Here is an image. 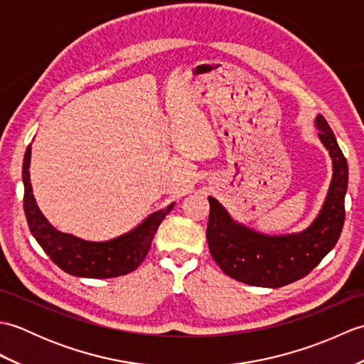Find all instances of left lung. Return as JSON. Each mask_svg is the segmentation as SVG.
<instances>
[{
	"label": "left lung",
	"instance_id": "obj_1",
	"mask_svg": "<svg viewBox=\"0 0 364 364\" xmlns=\"http://www.w3.org/2000/svg\"><path fill=\"white\" fill-rule=\"evenodd\" d=\"M316 127L333 162V176L321 213L301 233L282 236L258 233L235 222L218 200L208 197V247L223 274L245 284L280 288L310 274L336 245L344 225L349 168L333 131L322 115L316 117Z\"/></svg>",
	"mask_w": 364,
	"mask_h": 364
}]
</instances>
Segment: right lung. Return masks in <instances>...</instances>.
<instances>
[{
    "label": "right lung",
    "mask_w": 364,
    "mask_h": 364,
    "mask_svg": "<svg viewBox=\"0 0 364 364\" xmlns=\"http://www.w3.org/2000/svg\"><path fill=\"white\" fill-rule=\"evenodd\" d=\"M31 145L23 159V208L31 233L51 261L64 272L84 278H112L127 275L141 264L150 250L159 223L172 211L175 203L150 214L142 223L111 241L94 242L63 233L54 228L38 210L29 180Z\"/></svg>",
    "instance_id": "obj_1"
}]
</instances>
